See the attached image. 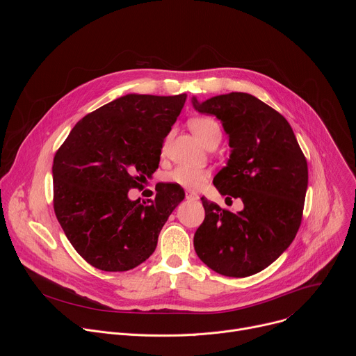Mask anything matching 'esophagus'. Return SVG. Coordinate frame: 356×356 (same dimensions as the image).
<instances>
[{
    "instance_id": "1",
    "label": "esophagus",
    "mask_w": 356,
    "mask_h": 356,
    "mask_svg": "<svg viewBox=\"0 0 356 356\" xmlns=\"http://www.w3.org/2000/svg\"><path fill=\"white\" fill-rule=\"evenodd\" d=\"M186 198L190 200V201H197L198 200V195L195 193H191V191H186Z\"/></svg>"
}]
</instances>
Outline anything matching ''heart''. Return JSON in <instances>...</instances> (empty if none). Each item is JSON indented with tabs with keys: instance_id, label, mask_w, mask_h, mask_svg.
Instances as JSON below:
<instances>
[{
	"instance_id": "1",
	"label": "heart",
	"mask_w": 356,
	"mask_h": 356,
	"mask_svg": "<svg viewBox=\"0 0 356 356\" xmlns=\"http://www.w3.org/2000/svg\"><path fill=\"white\" fill-rule=\"evenodd\" d=\"M188 125L193 134L204 143H207L214 136H221V128L218 122L210 117L193 118ZM207 177L209 172L206 169L180 165L165 175V181L187 190H197Z\"/></svg>"
}]
</instances>
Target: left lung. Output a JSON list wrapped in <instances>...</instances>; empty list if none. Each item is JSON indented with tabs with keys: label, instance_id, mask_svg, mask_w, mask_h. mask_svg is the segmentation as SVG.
I'll list each match as a JSON object with an SVG mask.
<instances>
[{
	"label": "left lung",
	"instance_id": "left-lung-1",
	"mask_svg": "<svg viewBox=\"0 0 356 356\" xmlns=\"http://www.w3.org/2000/svg\"><path fill=\"white\" fill-rule=\"evenodd\" d=\"M201 114L217 117L231 155L213 183L225 201L241 198L232 213L201 197L206 218L194 234L197 257L229 277L255 275L273 264L301 224L309 184L307 161L286 118L248 92L206 101L191 98Z\"/></svg>",
	"mask_w": 356,
	"mask_h": 356
}]
</instances>
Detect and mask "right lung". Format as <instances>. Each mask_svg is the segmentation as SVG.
<instances>
[{"mask_svg": "<svg viewBox=\"0 0 356 356\" xmlns=\"http://www.w3.org/2000/svg\"><path fill=\"white\" fill-rule=\"evenodd\" d=\"M186 94H127L81 118L56 152L54 207L79 255L106 272L145 262L172 211L184 198L162 183L154 200H129V188L154 175L163 140Z\"/></svg>", "mask_w": 356, "mask_h": 356, "instance_id": "right-lung-1", "label": "right lung"}]
</instances>
